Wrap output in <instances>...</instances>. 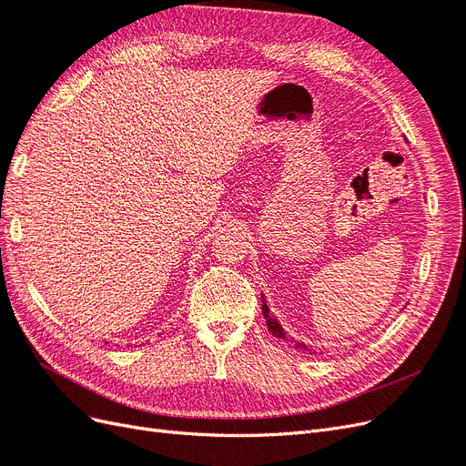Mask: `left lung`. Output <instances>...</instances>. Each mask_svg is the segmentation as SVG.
I'll return each mask as SVG.
<instances>
[{
  "mask_svg": "<svg viewBox=\"0 0 466 466\" xmlns=\"http://www.w3.org/2000/svg\"><path fill=\"white\" fill-rule=\"evenodd\" d=\"M262 313H264V319H266V324H268V329H270V332H272L274 336L281 338V340H288V338H286V332L281 330V327H279V324L276 322V319H272V317H270V309H268V305H266V303H262ZM295 346L301 348L303 351L307 350V346H303V344H295ZM309 351H311V350H309Z\"/></svg>",
  "mask_w": 466,
  "mask_h": 466,
  "instance_id": "8db88e82",
  "label": "left lung"
}]
</instances>
